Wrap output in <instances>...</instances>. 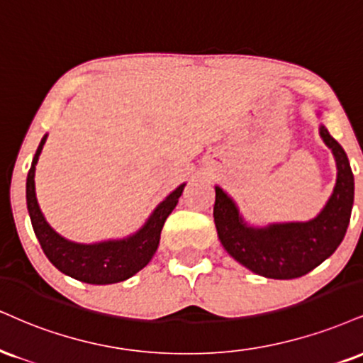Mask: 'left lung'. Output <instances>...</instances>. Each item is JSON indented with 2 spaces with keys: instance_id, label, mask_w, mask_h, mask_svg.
Segmentation results:
<instances>
[{
  "instance_id": "1",
  "label": "left lung",
  "mask_w": 363,
  "mask_h": 363,
  "mask_svg": "<svg viewBox=\"0 0 363 363\" xmlns=\"http://www.w3.org/2000/svg\"><path fill=\"white\" fill-rule=\"evenodd\" d=\"M320 115V113H318ZM320 135L336 162V184L330 199L313 220L248 225L233 198L215 186V225L221 245L243 267L267 279H296L311 272L340 247L353 208V172L336 140L325 125Z\"/></svg>"
}]
</instances>
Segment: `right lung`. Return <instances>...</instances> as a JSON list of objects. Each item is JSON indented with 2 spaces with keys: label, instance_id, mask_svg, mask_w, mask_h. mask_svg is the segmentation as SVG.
Masks as SVG:
<instances>
[{
  "label": "right lung",
  "instance_id": "1",
  "mask_svg": "<svg viewBox=\"0 0 363 363\" xmlns=\"http://www.w3.org/2000/svg\"><path fill=\"white\" fill-rule=\"evenodd\" d=\"M47 135L40 140L32 167L27 176V208L35 237L40 242L43 253L52 264L65 276L77 279L86 284H115L130 279L138 270H142L152 260L160 242V231L177 206V201L184 191L186 182L170 193L162 203L148 216L142 228L125 238L104 240L96 243H77L64 238L47 223L40 206H38L37 193H35V165L45 145Z\"/></svg>",
  "mask_w": 363,
  "mask_h": 363
}]
</instances>
